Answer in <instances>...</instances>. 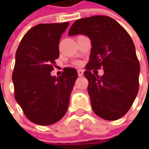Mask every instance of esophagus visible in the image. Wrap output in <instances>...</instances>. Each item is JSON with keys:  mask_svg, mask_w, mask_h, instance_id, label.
<instances>
[{"mask_svg": "<svg viewBox=\"0 0 149 149\" xmlns=\"http://www.w3.org/2000/svg\"><path fill=\"white\" fill-rule=\"evenodd\" d=\"M78 75H79V77L83 76V75H84V70H78Z\"/></svg>", "mask_w": 149, "mask_h": 149, "instance_id": "1", "label": "esophagus"}]
</instances>
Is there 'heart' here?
Listing matches in <instances>:
<instances>
[{
  "mask_svg": "<svg viewBox=\"0 0 149 149\" xmlns=\"http://www.w3.org/2000/svg\"><path fill=\"white\" fill-rule=\"evenodd\" d=\"M81 65H82V63L80 61H75L74 62V65L75 66H80Z\"/></svg>",
  "mask_w": 149,
  "mask_h": 149,
  "instance_id": "heart-1",
  "label": "heart"
}]
</instances>
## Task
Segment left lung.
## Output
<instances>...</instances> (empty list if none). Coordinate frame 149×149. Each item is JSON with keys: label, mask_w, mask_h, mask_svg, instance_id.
Wrapping results in <instances>:
<instances>
[{"label": "left lung", "mask_w": 149, "mask_h": 149, "mask_svg": "<svg viewBox=\"0 0 149 149\" xmlns=\"http://www.w3.org/2000/svg\"><path fill=\"white\" fill-rule=\"evenodd\" d=\"M77 34L89 36L92 44L84 73L92 109L104 119L117 120L129 111L139 92L140 65L134 44L123 26L106 15L77 20L69 36ZM100 68L102 77L91 72Z\"/></svg>", "instance_id": "8db88e82"}]
</instances>
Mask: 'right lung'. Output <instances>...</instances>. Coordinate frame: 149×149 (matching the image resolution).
<instances>
[{
    "label": "right lung",
    "mask_w": 149,
    "mask_h": 149,
    "mask_svg": "<svg viewBox=\"0 0 149 149\" xmlns=\"http://www.w3.org/2000/svg\"><path fill=\"white\" fill-rule=\"evenodd\" d=\"M69 22L39 24L26 32L15 53L12 73L15 99L32 123L50 125L67 112L77 70L66 67L59 77L50 72L59 58L61 35Z\"/></svg>",
    "instance_id": "right-lung-1"
}]
</instances>
